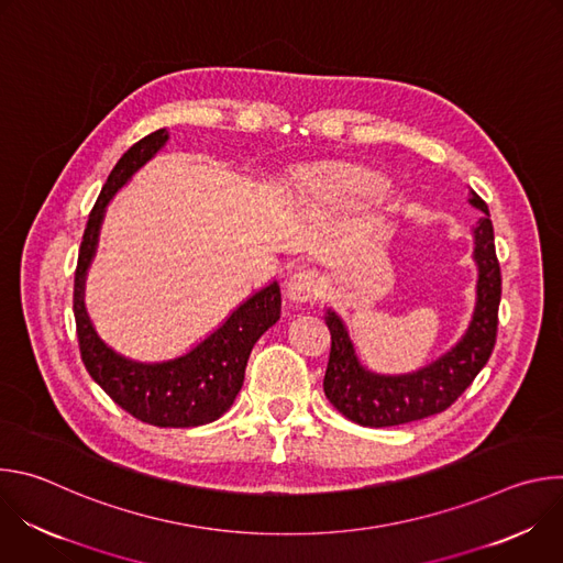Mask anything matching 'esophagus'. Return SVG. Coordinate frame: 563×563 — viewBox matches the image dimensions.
I'll return each mask as SVG.
<instances>
[{
	"mask_svg": "<svg viewBox=\"0 0 563 563\" xmlns=\"http://www.w3.org/2000/svg\"><path fill=\"white\" fill-rule=\"evenodd\" d=\"M320 291H323V283H320L318 274L311 269L294 272L285 285V296L289 298V302H296V305L318 298Z\"/></svg>",
	"mask_w": 563,
	"mask_h": 563,
	"instance_id": "esophagus-1",
	"label": "esophagus"
}]
</instances>
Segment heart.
Listing matches in <instances>:
<instances>
[{
    "mask_svg": "<svg viewBox=\"0 0 563 563\" xmlns=\"http://www.w3.org/2000/svg\"><path fill=\"white\" fill-rule=\"evenodd\" d=\"M336 189H339L341 194H350V196H361V194H365V191H367V189H365V185L354 183V180L341 183V185H336Z\"/></svg>",
    "mask_w": 563,
    "mask_h": 563,
    "instance_id": "1",
    "label": "heart"
}]
</instances>
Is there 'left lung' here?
Segmentation results:
<instances>
[{
	"instance_id": "obj_1",
	"label": "left lung",
	"mask_w": 563,
	"mask_h": 563,
	"mask_svg": "<svg viewBox=\"0 0 563 563\" xmlns=\"http://www.w3.org/2000/svg\"><path fill=\"white\" fill-rule=\"evenodd\" d=\"M467 202L484 211V218H478L472 231V258L478 269L476 305L465 334L450 352L410 374L369 372L361 365L341 316L328 309L325 323L332 334V350L323 389L330 404L350 421L365 428H389L439 415L454 404L488 363L497 343L501 269L488 205L472 189Z\"/></svg>"
}]
</instances>
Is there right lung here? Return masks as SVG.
Here are the masks:
<instances>
[{"label": "right lung", "instance_id": "obj_1", "mask_svg": "<svg viewBox=\"0 0 563 563\" xmlns=\"http://www.w3.org/2000/svg\"><path fill=\"white\" fill-rule=\"evenodd\" d=\"M167 140V129L148 133L118 159L109 174L79 245L73 313L87 372L124 412L157 428H196L220 419L233 406L256 341L280 318L278 283H269L238 305L224 323L191 352L163 363H140L113 352L98 336L85 307V280L98 250L107 205Z\"/></svg>", "mask_w": 563, "mask_h": 563}]
</instances>
